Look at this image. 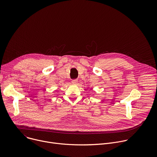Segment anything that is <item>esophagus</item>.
<instances>
[{"instance_id": "1", "label": "esophagus", "mask_w": 157, "mask_h": 157, "mask_svg": "<svg viewBox=\"0 0 157 157\" xmlns=\"http://www.w3.org/2000/svg\"><path fill=\"white\" fill-rule=\"evenodd\" d=\"M77 82H78V80H77V79H74V80H72V83H74V84H76Z\"/></svg>"}]
</instances>
